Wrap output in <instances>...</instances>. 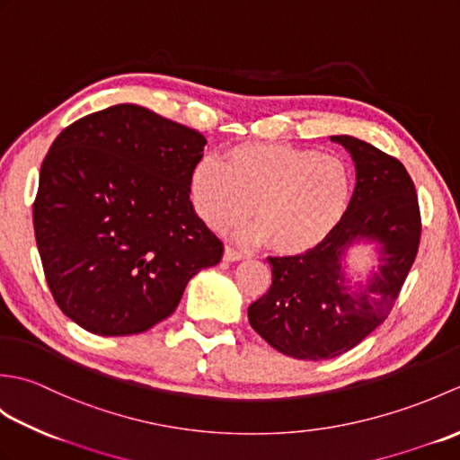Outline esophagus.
<instances>
[{"label": "esophagus", "mask_w": 460, "mask_h": 460, "mask_svg": "<svg viewBox=\"0 0 460 460\" xmlns=\"http://www.w3.org/2000/svg\"><path fill=\"white\" fill-rule=\"evenodd\" d=\"M243 257V252L241 251H237V249H233V247H225V251H223V259L227 261V262H235V261H241Z\"/></svg>", "instance_id": "1"}]
</instances>
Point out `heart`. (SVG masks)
<instances>
[{
	"instance_id": "1",
	"label": "heart",
	"mask_w": 460,
	"mask_h": 460,
	"mask_svg": "<svg viewBox=\"0 0 460 460\" xmlns=\"http://www.w3.org/2000/svg\"><path fill=\"white\" fill-rule=\"evenodd\" d=\"M190 199L205 225L223 231L245 221L255 205L257 225L237 229L241 241H269L279 255H302L322 245L348 213L354 173L338 155L292 144L243 142L221 164L201 160L190 175Z\"/></svg>"
}]
</instances>
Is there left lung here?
<instances>
[{
	"instance_id": "8db88e82",
	"label": "left lung",
	"mask_w": 460,
	"mask_h": 460,
	"mask_svg": "<svg viewBox=\"0 0 460 460\" xmlns=\"http://www.w3.org/2000/svg\"><path fill=\"white\" fill-rule=\"evenodd\" d=\"M356 164L348 213L330 237L296 257H269L272 285L249 306L252 330L285 356L330 359L369 336L399 296L421 239V213L413 180L394 155L354 136H332ZM376 242L378 270L351 289L341 269L345 251Z\"/></svg>"
}]
</instances>
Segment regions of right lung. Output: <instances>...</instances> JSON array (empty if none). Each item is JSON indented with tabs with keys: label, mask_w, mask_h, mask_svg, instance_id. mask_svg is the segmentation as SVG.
I'll return each instance as SVG.
<instances>
[{
	"label": "right lung",
	"mask_w": 460,
	"mask_h": 460,
	"mask_svg": "<svg viewBox=\"0 0 460 460\" xmlns=\"http://www.w3.org/2000/svg\"><path fill=\"white\" fill-rule=\"evenodd\" d=\"M208 140L138 104L73 122L45 155L33 227L57 306L99 336L150 330L223 243L190 199Z\"/></svg>",
	"instance_id": "obj_1"
}]
</instances>
